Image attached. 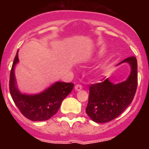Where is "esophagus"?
<instances>
[{"label":"esophagus","instance_id":"esophagus-1","mask_svg":"<svg viewBox=\"0 0 149 149\" xmlns=\"http://www.w3.org/2000/svg\"><path fill=\"white\" fill-rule=\"evenodd\" d=\"M74 88H75V90H76L77 91H80V90H82V85H79V84H77V85H75Z\"/></svg>","mask_w":149,"mask_h":149}]
</instances>
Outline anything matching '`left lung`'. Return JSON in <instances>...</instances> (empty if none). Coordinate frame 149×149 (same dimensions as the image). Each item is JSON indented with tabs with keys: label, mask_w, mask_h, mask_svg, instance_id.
Wrapping results in <instances>:
<instances>
[{
	"label": "left lung",
	"mask_w": 149,
	"mask_h": 149,
	"mask_svg": "<svg viewBox=\"0 0 149 149\" xmlns=\"http://www.w3.org/2000/svg\"><path fill=\"white\" fill-rule=\"evenodd\" d=\"M124 62L129 63L131 67V73L126 81L114 85L107 78L90 85L86 113L93 121H111L132 103L138 85V64L135 56L128 57L119 64Z\"/></svg>",
	"instance_id": "1"
}]
</instances>
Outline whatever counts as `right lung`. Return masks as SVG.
Instances as JSON below:
<instances>
[{
  "label": "right lung",
  "instance_id": "right-lung-1",
  "mask_svg": "<svg viewBox=\"0 0 149 149\" xmlns=\"http://www.w3.org/2000/svg\"><path fill=\"white\" fill-rule=\"evenodd\" d=\"M19 61L18 51L15 56L9 78V91L14 104L26 118L32 121H45L56 114L63 100L70 93L74 84L57 82L38 95L22 94L16 85L14 67Z\"/></svg>",
  "mask_w": 149,
  "mask_h": 149
}]
</instances>
